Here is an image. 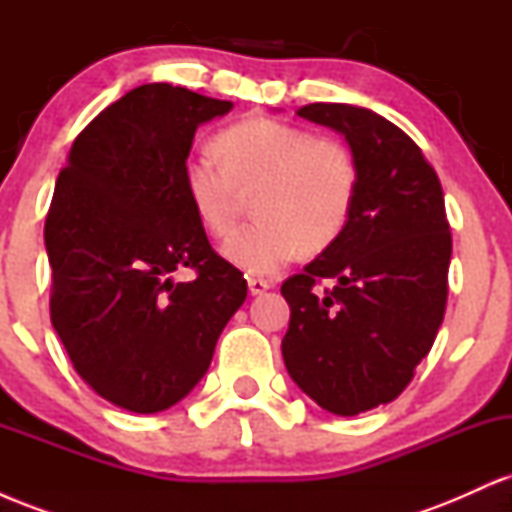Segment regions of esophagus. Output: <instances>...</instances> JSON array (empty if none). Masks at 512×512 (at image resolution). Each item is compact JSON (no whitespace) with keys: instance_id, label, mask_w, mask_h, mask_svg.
<instances>
[{"instance_id":"obj_1","label":"esophagus","mask_w":512,"mask_h":512,"mask_svg":"<svg viewBox=\"0 0 512 512\" xmlns=\"http://www.w3.org/2000/svg\"><path fill=\"white\" fill-rule=\"evenodd\" d=\"M248 286H250V293H252V296H260V293L267 291L269 286H272V284H269L267 279H257V276H250V279H248Z\"/></svg>"}]
</instances>
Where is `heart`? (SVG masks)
I'll return each instance as SVG.
<instances>
[{"label": "heart", "mask_w": 512, "mask_h": 512, "mask_svg": "<svg viewBox=\"0 0 512 512\" xmlns=\"http://www.w3.org/2000/svg\"><path fill=\"white\" fill-rule=\"evenodd\" d=\"M216 156L192 154L182 185L197 219L214 236L231 231L240 197L252 195L257 216L238 228L223 252L248 274L267 276L298 250H325L339 238L354 209L358 170L351 151L332 137L250 115L216 137Z\"/></svg>", "instance_id": "obj_1"}]
</instances>
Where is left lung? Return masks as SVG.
Masks as SVG:
<instances>
[{
	"mask_svg": "<svg viewBox=\"0 0 512 512\" xmlns=\"http://www.w3.org/2000/svg\"><path fill=\"white\" fill-rule=\"evenodd\" d=\"M296 115L344 134L358 185L339 238L281 284V354L305 395L356 416L402 395L436 342L452 255L443 187L414 139L373 110L310 103ZM325 278L333 286L317 292Z\"/></svg>",
	"mask_w": 512,
	"mask_h": 512,
	"instance_id": "left-lung-1",
	"label": "left lung"
}]
</instances>
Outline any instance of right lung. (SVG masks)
Masks as SVG:
<instances>
[{"instance_id": "obj_1", "label": "right lung", "mask_w": 512, "mask_h": 512, "mask_svg": "<svg viewBox=\"0 0 512 512\" xmlns=\"http://www.w3.org/2000/svg\"><path fill=\"white\" fill-rule=\"evenodd\" d=\"M231 108L182 86L132 88L88 122L57 178L45 219L52 327L84 383L127 411L180 402L248 296L182 185L197 127ZM185 266L196 279L173 282Z\"/></svg>"}]
</instances>
